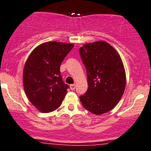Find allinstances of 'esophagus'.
I'll list each match as a JSON object with an SVG mask.
<instances>
[{
  "instance_id": "esophagus-1",
  "label": "esophagus",
  "mask_w": 151,
  "mask_h": 151,
  "mask_svg": "<svg viewBox=\"0 0 151 151\" xmlns=\"http://www.w3.org/2000/svg\"><path fill=\"white\" fill-rule=\"evenodd\" d=\"M75 87H76L75 84H70V89H71V90H74V89H75Z\"/></svg>"
}]
</instances>
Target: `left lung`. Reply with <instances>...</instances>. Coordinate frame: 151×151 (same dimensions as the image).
I'll return each instance as SVG.
<instances>
[{"label":"left lung","mask_w":151,"mask_h":151,"mask_svg":"<svg viewBox=\"0 0 151 151\" xmlns=\"http://www.w3.org/2000/svg\"><path fill=\"white\" fill-rule=\"evenodd\" d=\"M87 72L88 87L80 97L86 109L101 115L116 107L126 88L123 61L111 44L104 40L88 43L80 48Z\"/></svg>","instance_id":"1"}]
</instances>
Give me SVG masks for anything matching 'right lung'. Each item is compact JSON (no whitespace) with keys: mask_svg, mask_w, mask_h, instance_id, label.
Listing matches in <instances>:
<instances>
[{"mask_svg":"<svg viewBox=\"0 0 151 151\" xmlns=\"http://www.w3.org/2000/svg\"><path fill=\"white\" fill-rule=\"evenodd\" d=\"M73 43L49 41L31 52L23 69V86L27 98L42 113L59 108L68 86L62 81L60 65Z\"/></svg>","mask_w":151,"mask_h":151,"instance_id":"add662e5","label":"right lung"}]
</instances>
